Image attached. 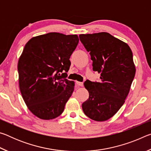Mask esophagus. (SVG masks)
Instances as JSON below:
<instances>
[{"label": "esophagus", "mask_w": 151, "mask_h": 151, "mask_svg": "<svg viewBox=\"0 0 151 151\" xmlns=\"http://www.w3.org/2000/svg\"><path fill=\"white\" fill-rule=\"evenodd\" d=\"M76 85L78 86H83V83H81V82L76 81Z\"/></svg>", "instance_id": "1"}]
</instances>
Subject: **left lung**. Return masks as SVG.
<instances>
[{"instance_id": "8db88e82", "label": "left lung", "mask_w": 151, "mask_h": 151, "mask_svg": "<svg viewBox=\"0 0 151 151\" xmlns=\"http://www.w3.org/2000/svg\"><path fill=\"white\" fill-rule=\"evenodd\" d=\"M79 38L91 55L93 70L101 75L99 83H84L89 98L82 108L91 119L105 121L118 112L129 94L136 73L132 50L108 32L82 34Z\"/></svg>"}]
</instances>
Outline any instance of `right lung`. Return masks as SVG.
<instances>
[{
  "label": "right lung",
  "instance_id": "1",
  "mask_svg": "<svg viewBox=\"0 0 151 151\" xmlns=\"http://www.w3.org/2000/svg\"><path fill=\"white\" fill-rule=\"evenodd\" d=\"M79 41L76 35L49 32L30 39L18 62L19 84L25 104L43 120L60 116L74 91L66 78L70 55Z\"/></svg>",
  "mask_w": 151,
  "mask_h": 151
}]
</instances>
